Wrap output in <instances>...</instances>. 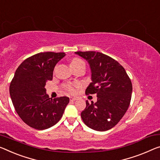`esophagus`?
I'll use <instances>...</instances> for the list:
<instances>
[{
    "mask_svg": "<svg viewBox=\"0 0 160 160\" xmlns=\"http://www.w3.org/2000/svg\"><path fill=\"white\" fill-rule=\"evenodd\" d=\"M76 100H77V98H75V97H70V102H74V101H76Z\"/></svg>",
    "mask_w": 160,
    "mask_h": 160,
    "instance_id": "obj_1",
    "label": "esophagus"
}]
</instances>
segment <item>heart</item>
I'll use <instances>...</instances> for the list:
<instances>
[{
  "label": "heart",
  "instance_id": "b5f03b06",
  "mask_svg": "<svg viewBox=\"0 0 160 160\" xmlns=\"http://www.w3.org/2000/svg\"><path fill=\"white\" fill-rule=\"evenodd\" d=\"M78 64H83V61L82 60L79 59V58H73L71 61L70 66H75V65H78ZM78 87V84H68L66 85V89L68 91V92L71 93V94H73L76 92V88Z\"/></svg>",
  "mask_w": 160,
  "mask_h": 160
}]
</instances>
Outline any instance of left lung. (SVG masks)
<instances>
[{
	"label": "left lung",
	"instance_id": "8db88e82",
	"mask_svg": "<svg viewBox=\"0 0 160 160\" xmlns=\"http://www.w3.org/2000/svg\"><path fill=\"white\" fill-rule=\"evenodd\" d=\"M87 61L92 82L86 94H97V102L86 101L82 112L83 122L89 128L104 132L114 127L128 109L132 84L124 67L114 58L96 51H77Z\"/></svg>",
	"mask_w": 160,
	"mask_h": 160
}]
</instances>
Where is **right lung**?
Returning <instances> with one entry per match:
<instances>
[{
	"label": "right lung",
	"mask_w": 160,
	"mask_h": 160,
	"mask_svg": "<svg viewBox=\"0 0 160 160\" xmlns=\"http://www.w3.org/2000/svg\"><path fill=\"white\" fill-rule=\"evenodd\" d=\"M65 56L63 52L39 53L23 61L15 72L10 96L17 114L32 128L43 130L53 126L69 102L67 97L51 99L45 88L52 80L56 63Z\"/></svg>",
	"instance_id": "obj_1"
}]
</instances>
